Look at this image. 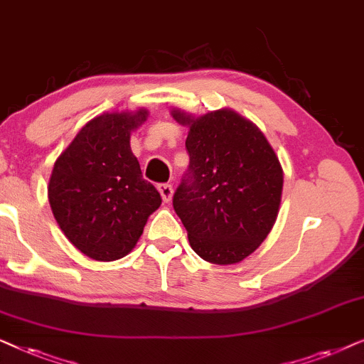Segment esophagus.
<instances>
[{"label": "esophagus", "instance_id": "34e87169", "mask_svg": "<svg viewBox=\"0 0 364 364\" xmlns=\"http://www.w3.org/2000/svg\"><path fill=\"white\" fill-rule=\"evenodd\" d=\"M158 191H159V195H161V198H163V201L164 203H169L173 200V186L169 185V183H163V185H158Z\"/></svg>", "mask_w": 364, "mask_h": 364}]
</instances>
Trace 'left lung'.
I'll return each mask as SVG.
<instances>
[{"label":"left lung","instance_id":"left-lung-1","mask_svg":"<svg viewBox=\"0 0 364 364\" xmlns=\"http://www.w3.org/2000/svg\"><path fill=\"white\" fill-rule=\"evenodd\" d=\"M171 116L190 128V168L173 206L191 248L210 263H240L259 248L278 218L279 159L258 126L230 108L198 118L173 109Z\"/></svg>","mask_w":364,"mask_h":364}]
</instances>
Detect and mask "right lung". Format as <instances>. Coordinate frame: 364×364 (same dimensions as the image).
<instances>
[{
  "instance_id": "add662e5",
  "label": "right lung",
  "mask_w": 364,
  "mask_h": 364,
  "mask_svg": "<svg viewBox=\"0 0 364 364\" xmlns=\"http://www.w3.org/2000/svg\"><path fill=\"white\" fill-rule=\"evenodd\" d=\"M146 109L88 121L53 166L48 200L65 236L96 261L123 258L136 246L161 196L143 179L129 146Z\"/></svg>"
}]
</instances>
